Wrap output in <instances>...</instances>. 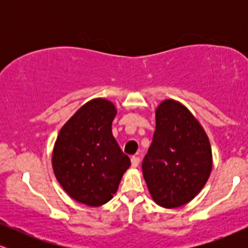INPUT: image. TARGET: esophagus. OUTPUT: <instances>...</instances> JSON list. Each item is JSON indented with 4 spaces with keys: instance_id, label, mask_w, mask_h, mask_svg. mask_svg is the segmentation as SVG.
I'll use <instances>...</instances> for the list:
<instances>
[{
    "instance_id": "obj_1",
    "label": "esophagus",
    "mask_w": 248,
    "mask_h": 248,
    "mask_svg": "<svg viewBox=\"0 0 248 248\" xmlns=\"http://www.w3.org/2000/svg\"><path fill=\"white\" fill-rule=\"evenodd\" d=\"M139 163H140V158H139L138 156H133V157H132V167L136 168L139 166Z\"/></svg>"
}]
</instances>
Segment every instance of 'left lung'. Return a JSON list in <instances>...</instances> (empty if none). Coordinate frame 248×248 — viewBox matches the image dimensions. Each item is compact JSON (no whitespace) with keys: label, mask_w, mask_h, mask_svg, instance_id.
I'll list each match as a JSON object with an SVG mask.
<instances>
[{"label":"left lung","mask_w":248,"mask_h":248,"mask_svg":"<svg viewBox=\"0 0 248 248\" xmlns=\"http://www.w3.org/2000/svg\"><path fill=\"white\" fill-rule=\"evenodd\" d=\"M155 118L142 171L154 202L175 209L192 201L206 184L212 170L211 144L199 121L181 102L163 100Z\"/></svg>","instance_id":"8db88e82"}]
</instances>
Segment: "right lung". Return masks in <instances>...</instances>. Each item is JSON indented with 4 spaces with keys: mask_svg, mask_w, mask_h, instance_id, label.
Instances as JSON below:
<instances>
[{
    "mask_svg": "<svg viewBox=\"0 0 248 248\" xmlns=\"http://www.w3.org/2000/svg\"><path fill=\"white\" fill-rule=\"evenodd\" d=\"M116 107L95 98L62 127L52 152V168L64 191L78 203L100 206L113 198L130 167L112 133Z\"/></svg>",
    "mask_w": 248,
    "mask_h": 248,
    "instance_id": "add662e5",
    "label": "right lung"
}]
</instances>
